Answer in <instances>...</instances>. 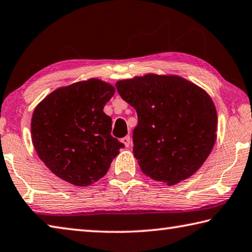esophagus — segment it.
I'll return each instance as SVG.
<instances>
[{"label": "esophagus", "mask_w": 252, "mask_h": 252, "mask_svg": "<svg viewBox=\"0 0 252 252\" xmlns=\"http://www.w3.org/2000/svg\"><path fill=\"white\" fill-rule=\"evenodd\" d=\"M130 142H131V139H130V136H125V137L122 138V143H123L124 145H125L126 147H129Z\"/></svg>", "instance_id": "esophagus-1"}]
</instances>
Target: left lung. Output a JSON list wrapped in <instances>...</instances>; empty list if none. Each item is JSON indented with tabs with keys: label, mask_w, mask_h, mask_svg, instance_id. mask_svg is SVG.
Wrapping results in <instances>:
<instances>
[{
	"label": "left lung",
	"mask_w": 252,
	"mask_h": 252,
	"mask_svg": "<svg viewBox=\"0 0 252 252\" xmlns=\"http://www.w3.org/2000/svg\"><path fill=\"white\" fill-rule=\"evenodd\" d=\"M116 88L137 112L133 152L143 173L169 186L195 174L217 137L210 96L185 78L155 74L119 81Z\"/></svg>",
	"instance_id": "left-lung-1"
}]
</instances>
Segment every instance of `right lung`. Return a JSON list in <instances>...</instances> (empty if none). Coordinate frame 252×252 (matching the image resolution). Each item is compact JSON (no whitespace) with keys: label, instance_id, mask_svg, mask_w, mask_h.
I'll return each instance as SVG.
<instances>
[{"label":"right lung","instance_id":"obj_1","mask_svg":"<svg viewBox=\"0 0 252 252\" xmlns=\"http://www.w3.org/2000/svg\"><path fill=\"white\" fill-rule=\"evenodd\" d=\"M114 87L99 79L59 88L35 108L31 123L38 157L53 174L75 186L104 177L124 144L110 134L104 106Z\"/></svg>","mask_w":252,"mask_h":252}]
</instances>
